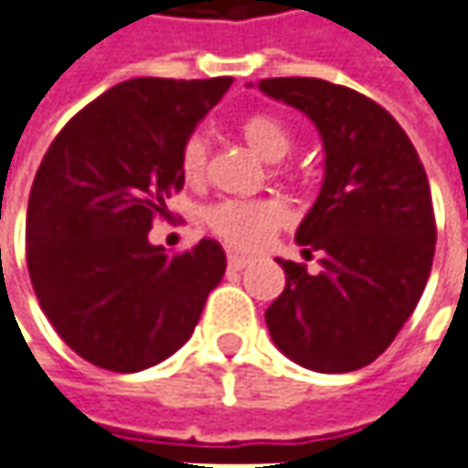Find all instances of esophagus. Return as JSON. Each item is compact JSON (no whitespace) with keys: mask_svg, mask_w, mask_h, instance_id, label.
Here are the masks:
<instances>
[{"mask_svg":"<svg viewBox=\"0 0 468 468\" xmlns=\"http://www.w3.org/2000/svg\"><path fill=\"white\" fill-rule=\"evenodd\" d=\"M249 261H251V256L246 254H228V264H230V270H243V267H249Z\"/></svg>","mask_w":468,"mask_h":468,"instance_id":"34e87169","label":"esophagus"}]
</instances>
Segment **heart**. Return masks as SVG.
Masks as SVG:
<instances>
[{
    "label": "heart",
    "instance_id": "obj_1",
    "mask_svg": "<svg viewBox=\"0 0 468 468\" xmlns=\"http://www.w3.org/2000/svg\"><path fill=\"white\" fill-rule=\"evenodd\" d=\"M243 141L261 159L277 162L293 149L291 128L274 114L256 112L240 122ZM209 162V141L204 133H191L180 149V170L186 180H201ZM285 222V207L277 198H225L204 209V225L219 240L235 249H256L261 246L274 228Z\"/></svg>",
    "mask_w": 468,
    "mask_h": 468
}]
</instances>
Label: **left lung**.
<instances>
[{"label": "left lung", "instance_id": "left-lung-1", "mask_svg": "<svg viewBox=\"0 0 468 468\" xmlns=\"http://www.w3.org/2000/svg\"><path fill=\"white\" fill-rule=\"evenodd\" d=\"M259 91L319 131L324 180L295 230L319 272L277 259L285 291L267 309L274 346L312 372L372 364L417 309L435 256L427 173L409 135L364 93L319 78H267Z\"/></svg>", "mask_w": 468, "mask_h": 468}]
</instances>
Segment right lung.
Segmentation results:
<instances>
[{"mask_svg": "<svg viewBox=\"0 0 468 468\" xmlns=\"http://www.w3.org/2000/svg\"><path fill=\"white\" fill-rule=\"evenodd\" d=\"M233 78L117 83L51 141L26 217L28 272L51 327L110 372H141L194 333L225 274V251L201 238L170 256L149 243L183 188L180 149Z\"/></svg>", "mask_w": 468, "mask_h": 468, "instance_id": "obj_1", "label": "right lung"}]
</instances>
